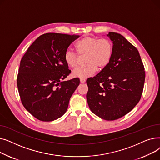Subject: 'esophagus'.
<instances>
[{"instance_id":"1","label":"esophagus","mask_w":160,"mask_h":160,"mask_svg":"<svg viewBox=\"0 0 160 160\" xmlns=\"http://www.w3.org/2000/svg\"><path fill=\"white\" fill-rule=\"evenodd\" d=\"M80 80L81 83H84L86 82V80L84 78H80Z\"/></svg>"}]
</instances>
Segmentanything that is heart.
<instances>
[{
  "instance_id": "obj_1",
  "label": "heart",
  "mask_w": 160,
  "mask_h": 160,
  "mask_svg": "<svg viewBox=\"0 0 160 160\" xmlns=\"http://www.w3.org/2000/svg\"><path fill=\"white\" fill-rule=\"evenodd\" d=\"M74 47L79 54H86L83 66L77 67L72 73L73 77L88 78L93 74L97 69H103L110 63L113 54V45L108 39L86 36L76 42ZM66 64L71 68L77 66V56L70 50L64 55Z\"/></svg>"
}]
</instances>
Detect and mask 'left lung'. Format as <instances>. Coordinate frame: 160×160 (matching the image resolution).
Segmentation results:
<instances>
[{
  "label": "left lung",
  "instance_id": "8db88e82",
  "mask_svg": "<svg viewBox=\"0 0 160 160\" xmlns=\"http://www.w3.org/2000/svg\"><path fill=\"white\" fill-rule=\"evenodd\" d=\"M113 54L108 65L86 82L91 111L104 120L113 121L129 113L139 102L145 79L138 49L122 35L110 32Z\"/></svg>",
  "mask_w": 160,
  "mask_h": 160
}]
</instances>
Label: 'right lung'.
Here are the masks:
<instances>
[{"label":"right lung","mask_w":160,"mask_h":160,"mask_svg":"<svg viewBox=\"0 0 160 160\" xmlns=\"http://www.w3.org/2000/svg\"><path fill=\"white\" fill-rule=\"evenodd\" d=\"M78 38L45 33L34 41L21 59L18 76L21 102L40 121H52L61 117L80 84L78 78L62 82L71 72L64 60L65 53Z\"/></svg>","instance_id":"add662e5"}]
</instances>
